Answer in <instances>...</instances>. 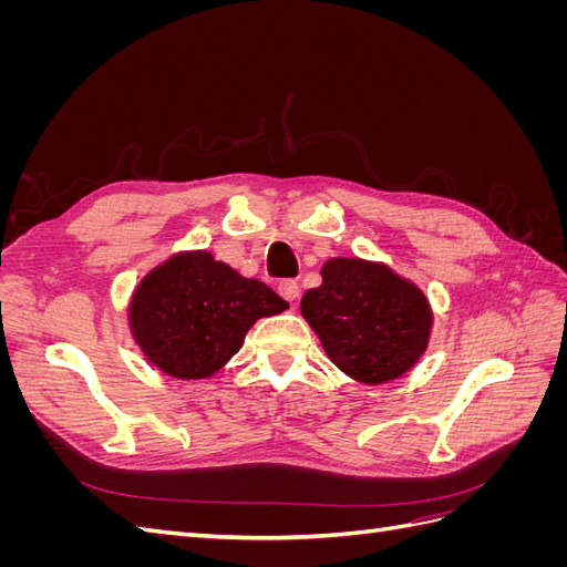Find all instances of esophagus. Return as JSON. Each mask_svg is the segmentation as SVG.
<instances>
[{"mask_svg":"<svg viewBox=\"0 0 567 567\" xmlns=\"http://www.w3.org/2000/svg\"><path fill=\"white\" fill-rule=\"evenodd\" d=\"M279 296H281L284 300H288L290 305H293V302L300 298V286H298V281H281V284H279Z\"/></svg>","mask_w":567,"mask_h":567,"instance_id":"esophagus-1","label":"esophagus"}]
</instances>
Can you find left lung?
I'll return each mask as SVG.
<instances>
[{
    "mask_svg": "<svg viewBox=\"0 0 567 567\" xmlns=\"http://www.w3.org/2000/svg\"><path fill=\"white\" fill-rule=\"evenodd\" d=\"M321 279L305 293L300 312L342 373L383 385L419 364L435 315L414 281L364 257H331Z\"/></svg>",
    "mask_w": 567,
    "mask_h": 567,
    "instance_id": "obj_1",
    "label": "left lung"
}]
</instances>
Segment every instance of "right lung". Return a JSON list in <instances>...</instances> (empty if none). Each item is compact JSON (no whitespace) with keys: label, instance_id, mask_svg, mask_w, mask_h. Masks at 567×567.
<instances>
[{"label":"right lung","instance_id":"right-lung-1","mask_svg":"<svg viewBox=\"0 0 567 567\" xmlns=\"http://www.w3.org/2000/svg\"><path fill=\"white\" fill-rule=\"evenodd\" d=\"M288 302L210 250H179L146 271L127 302L136 348L169 379L203 381L227 367L257 319Z\"/></svg>","mask_w":567,"mask_h":567}]
</instances>
